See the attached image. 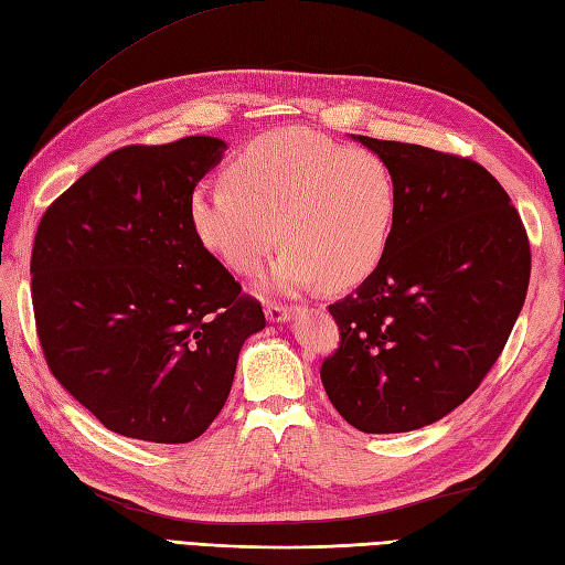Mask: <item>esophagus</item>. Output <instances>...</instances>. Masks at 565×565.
Masks as SVG:
<instances>
[{"label": "esophagus", "instance_id": "34e87169", "mask_svg": "<svg viewBox=\"0 0 565 565\" xmlns=\"http://www.w3.org/2000/svg\"><path fill=\"white\" fill-rule=\"evenodd\" d=\"M265 315H267L269 322H286V320H291L294 308L291 306H281V302H267Z\"/></svg>", "mask_w": 565, "mask_h": 565}]
</instances>
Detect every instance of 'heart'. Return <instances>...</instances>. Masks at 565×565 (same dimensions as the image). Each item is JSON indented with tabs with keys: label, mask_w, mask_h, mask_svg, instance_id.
I'll return each instance as SVG.
<instances>
[{
	"label": "heart",
	"mask_w": 565,
	"mask_h": 565,
	"mask_svg": "<svg viewBox=\"0 0 565 565\" xmlns=\"http://www.w3.org/2000/svg\"><path fill=\"white\" fill-rule=\"evenodd\" d=\"M398 210L394 171L377 152L277 128L231 162L226 181L191 195L198 238L236 274H255L277 248L267 284L294 294L322 281L358 286L380 267Z\"/></svg>",
	"instance_id": "obj_1"
}]
</instances>
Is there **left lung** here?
<instances>
[{
  "label": "left lung",
  "mask_w": 565,
  "mask_h": 565,
  "mask_svg": "<svg viewBox=\"0 0 565 565\" xmlns=\"http://www.w3.org/2000/svg\"><path fill=\"white\" fill-rule=\"evenodd\" d=\"M394 171L380 267L329 306L320 377L345 423L396 434L441 420L482 384L525 302L530 241L509 193L468 157L355 136Z\"/></svg>",
  "instance_id": "left-lung-1"
}]
</instances>
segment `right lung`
<instances>
[{"mask_svg":"<svg viewBox=\"0 0 565 565\" xmlns=\"http://www.w3.org/2000/svg\"><path fill=\"white\" fill-rule=\"evenodd\" d=\"M226 142L188 136L109 152L42 214L31 291L47 367L107 429L185 444L231 392L259 300L191 224Z\"/></svg>","mask_w":565,"mask_h":565,"instance_id":"obj_1","label":"right lung"}]
</instances>
